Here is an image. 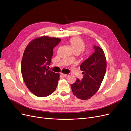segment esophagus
Instances as JSON below:
<instances>
[{
	"label": "esophagus",
	"instance_id": "obj_1",
	"mask_svg": "<svg viewBox=\"0 0 131 131\" xmlns=\"http://www.w3.org/2000/svg\"><path fill=\"white\" fill-rule=\"evenodd\" d=\"M60 75H61V76H62V77H66V76H67V74H63V73H61V74H60Z\"/></svg>",
	"mask_w": 131,
	"mask_h": 131
}]
</instances>
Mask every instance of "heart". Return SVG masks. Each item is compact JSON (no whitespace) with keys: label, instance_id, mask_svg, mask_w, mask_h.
Returning <instances> with one entry per match:
<instances>
[{"label":"heart","instance_id":"obj_1","mask_svg":"<svg viewBox=\"0 0 131 131\" xmlns=\"http://www.w3.org/2000/svg\"><path fill=\"white\" fill-rule=\"evenodd\" d=\"M68 42L71 46L75 53L80 54L81 52H84L85 43V41L79 37H73L68 40ZM69 59H71L69 58Z\"/></svg>","mask_w":131,"mask_h":131}]
</instances>
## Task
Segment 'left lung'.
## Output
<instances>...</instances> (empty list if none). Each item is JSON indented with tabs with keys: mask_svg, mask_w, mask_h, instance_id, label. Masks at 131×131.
Returning a JSON list of instances; mask_svg holds the SVG:
<instances>
[{
	"mask_svg": "<svg viewBox=\"0 0 131 131\" xmlns=\"http://www.w3.org/2000/svg\"><path fill=\"white\" fill-rule=\"evenodd\" d=\"M94 53L81 65L84 71L82 81L77 78L71 86L73 94L78 99L86 100L91 99L100 89L106 71V59L103 49L94 46Z\"/></svg>",
	"mask_w": 131,
	"mask_h": 131,
	"instance_id": "left-lung-1",
	"label": "left lung"
}]
</instances>
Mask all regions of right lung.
<instances>
[{"label":"right lung","mask_w":131,"mask_h":131,"mask_svg":"<svg viewBox=\"0 0 131 131\" xmlns=\"http://www.w3.org/2000/svg\"><path fill=\"white\" fill-rule=\"evenodd\" d=\"M61 39L43 36L31 40L26 47L21 61V74L29 90L38 97H46L55 91L59 74L48 70L53 48Z\"/></svg>","instance_id":"obj_1"}]
</instances>
